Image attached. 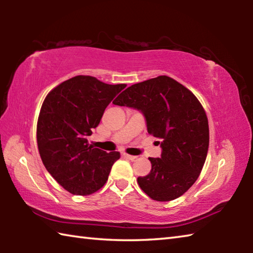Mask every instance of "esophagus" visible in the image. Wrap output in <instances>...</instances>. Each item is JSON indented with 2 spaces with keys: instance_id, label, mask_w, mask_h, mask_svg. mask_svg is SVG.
Masks as SVG:
<instances>
[{
  "instance_id": "obj_1",
  "label": "esophagus",
  "mask_w": 253,
  "mask_h": 253,
  "mask_svg": "<svg viewBox=\"0 0 253 253\" xmlns=\"http://www.w3.org/2000/svg\"><path fill=\"white\" fill-rule=\"evenodd\" d=\"M122 155H123V157H125V158H128V160H135L136 158V156H134V155H129V154H127V153H122Z\"/></svg>"
}]
</instances>
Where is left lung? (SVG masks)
<instances>
[{
    "mask_svg": "<svg viewBox=\"0 0 253 253\" xmlns=\"http://www.w3.org/2000/svg\"><path fill=\"white\" fill-rule=\"evenodd\" d=\"M113 104L142 111L148 134L161 139L162 155L148 158L152 169L137 178L139 187L158 202L183 195L198 179L209 149V122L198 98L170 77L158 76L128 87Z\"/></svg>",
    "mask_w": 253,
    "mask_h": 253,
    "instance_id": "1",
    "label": "left lung"
}]
</instances>
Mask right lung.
I'll use <instances>...</instances> for the list:
<instances>
[{
	"label": "right lung",
	"instance_id": "add662e5",
	"mask_svg": "<svg viewBox=\"0 0 253 253\" xmlns=\"http://www.w3.org/2000/svg\"><path fill=\"white\" fill-rule=\"evenodd\" d=\"M126 87L91 76H76L53 88L42 104L37 142L42 163L71 194L89 195L105 185L121 154L106 153L88 143L106 107Z\"/></svg>",
	"mask_w": 253,
	"mask_h": 253
}]
</instances>
